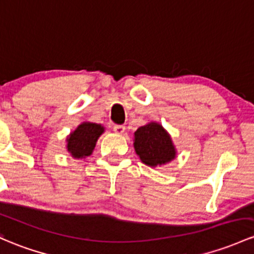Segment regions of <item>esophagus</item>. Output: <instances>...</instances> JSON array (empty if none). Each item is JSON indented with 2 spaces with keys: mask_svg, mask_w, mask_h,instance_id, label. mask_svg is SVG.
<instances>
[{
  "mask_svg": "<svg viewBox=\"0 0 254 254\" xmlns=\"http://www.w3.org/2000/svg\"><path fill=\"white\" fill-rule=\"evenodd\" d=\"M113 130H114V132H116V134L123 135L125 132V127H124V125H116V127H113Z\"/></svg>",
  "mask_w": 254,
  "mask_h": 254,
  "instance_id": "obj_1",
  "label": "esophagus"
}]
</instances>
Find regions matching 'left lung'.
Segmentation results:
<instances>
[{"instance_id":"1","label":"left lung","mask_w":254,"mask_h":254,"mask_svg":"<svg viewBox=\"0 0 254 254\" xmlns=\"http://www.w3.org/2000/svg\"><path fill=\"white\" fill-rule=\"evenodd\" d=\"M134 148L140 161L149 168L168 164L178 154L172 136L157 122L147 123L136 130Z\"/></svg>"}]
</instances>
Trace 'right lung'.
I'll return each instance as SVG.
<instances>
[{
	"mask_svg": "<svg viewBox=\"0 0 254 254\" xmlns=\"http://www.w3.org/2000/svg\"><path fill=\"white\" fill-rule=\"evenodd\" d=\"M105 132V127L97 123L82 122L74 131L66 136L65 149L75 159L90 157L96 147V142Z\"/></svg>",
	"mask_w": 254,
	"mask_h": 254,
	"instance_id": "right-lung-1",
	"label": "right lung"
}]
</instances>
